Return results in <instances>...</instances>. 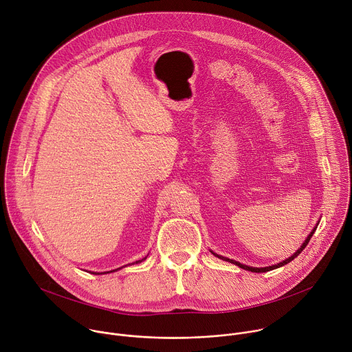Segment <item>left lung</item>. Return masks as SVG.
Segmentation results:
<instances>
[{
  "label": "left lung",
  "mask_w": 352,
  "mask_h": 352,
  "mask_svg": "<svg viewBox=\"0 0 352 352\" xmlns=\"http://www.w3.org/2000/svg\"><path fill=\"white\" fill-rule=\"evenodd\" d=\"M316 228L318 227H315L314 230H312V232L307 236V239L304 241V243L300 245V248L296 250V252L292 255V256H289L288 259H285V261H283V262H280V263H277V265H273V266H267V267H252V266H246V265H242V263H239V262H235V261H232V259H228V258H224V256H221V255H217V254H214V252H212L214 256H217L219 259H223V261H226V262H230V263H234V265H236L238 267H241V269H243V270H248V272H254V273H265V272H270V270H273V269H277V267H281V266H284V265H287V263H289L291 261H294L300 252H302V250L305 249V246L309 243V241H311V238H312V235L315 234V231H316Z\"/></svg>",
  "instance_id": "left-lung-1"
}]
</instances>
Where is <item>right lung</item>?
Wrapping results in <instances>:
<instances>
[{
  "label": "right lung",
  "mask_w": 352,
  "mask_h": 352,
  "mask_svg": "<svg viewBox=\"0 0 352 352\" xmlns=\"http://www.w3.org/2000/svg\"><path fill=\"white\" fill-rule=\"evenodd\" d=\"M146 258H143V259H140V261H136V262H133V263H140V262H143ZM133 263H131V265H133ZM121 269V267H120ZM120 269H116V270H120ZM116 270H111V272H116ZM111 272H107V273H111ZM106 273V272H104ZM97 274H100V273H97Z\"/></svg>",
  "instance_id": "right-lung-1"
}]
</instances>
